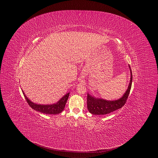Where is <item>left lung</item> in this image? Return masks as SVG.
Here are the masks:
<instances>
[{
  "mask_svg": "<svg viewBox=\"0 0 158 158\" xmlns=\"http://www.w3.org/2000/svg\"><path fill=\"white\" fill-rule=\"evenodd\" d=\"M129 68L131 73L130 82L127 89L126 90L123 96L117 100L108 101L102 98H96L87 93V109L89 112H91V114L94 115H104L110 113L112 112L121 108L125 104V102H126V100L130 93L132 80V71L129 65Z\"/></svg>",
  "mask_w": 158,
  "mask_h": 158,
  "instance_id": "obj_1",
  "label": "left lung"
}]
</instances>
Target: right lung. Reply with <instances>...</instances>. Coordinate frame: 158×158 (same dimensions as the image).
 Listing matches in <instances>:
<instances>
[{
	"mask_svg": "<svg viewBox=\"0 0 158 158\" xmlns=\"http://www.w3.org/2000/svg\"><path fill=\"white\" fill-rule=\"evenodd\" d=\"M22 93H23L27 103L34 110L42 112V113L46 114H57L60 113V112L64 110L66 102L68 99L70 92L67 93L65 94L59 101H58L56 103H54L52 104H36L32 102L25 94L23 90Z\"/></svg>",
	"mask_w": 158,
	"mask_h": 158,
	"instance_id": "obj_1",
	"label": "right lung"
}]
</instances>
